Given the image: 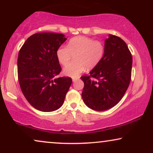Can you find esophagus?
I'll return each mask as SVG.
<instances>
[{
	"instance_id": "esophagus-1",
	"label": "esophagus",
	"mask_w": 153,
	"mask_h": 153,
	"mask_svg": "<svg viewBox=\"0 0 153 153\" xmlns=\"http://www.w3.org/2000/svg\"><path fill=\"white\" fill-rule=\"evenodd\" d=\"M77 80H79V78H73V79H72V81H73V82H75V81H77Z\"/></svg>"
}]
</instances>
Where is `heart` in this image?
<instances>
[{
	"mask_svg": "<svg viewBox=\"0 0 153 153\" xmlns=\"http://www.w3.org/2000/svg\"><path fill=\"white\" fill-rule=\"evenodd\" d=\"M104 46L100 41L88 37L79 36L71 39L67 47L62 46L56 51V57L62 65H66L74 55V61L64 68L67 76L77 78L88 69L93 68L103 57Z\"/></svg>",
	"mask_w": 153,
	"mask_h": 153,
	"instance_id": "1",
	"label": "heart"
}]
</instances>
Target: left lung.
Wrapping results in <instances>:
<instances>
[{
	"instance_id": "left-lung-1",
	"label": "left lung",
	"mask_w": 153,
	"mask_h": 153,
	"mask_svg": "<svg viewBox=\"0 0 153 153\" xmlns=\"http://www.w3.org/2000/svg\"><path fill=\"white\" fill-rule=\"evenodd\" d=\"M132 56L120 37L108 35L105 39L103 57L90 72L83 76L82 98L90 108L105 111L120 101L131 81Z\"/></svg>"
}]
</instances>
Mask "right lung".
Masks as SVG:
<instances>
[{
  "label": "right lung",
  "mask_w": 153,
  "mask_h": 153,
  "mask_svg": "<svg viewBox=\"0 0 153 153\" xmlns=\"http://www.w3.org/2000/svg\"><path fill=\"white\" fill-rule=\"evenodd\" d=\"M66 39L60 33H35L26 39L19 52L21 90L30 105L41 111L58 109L72 83L70 77L56 78L62 70L56 51Z\"/></svg>",
  "instance_id": "add662e5"
}]
</instances>
